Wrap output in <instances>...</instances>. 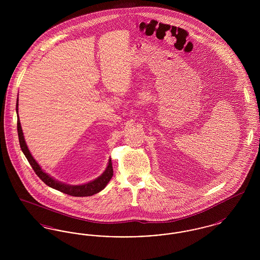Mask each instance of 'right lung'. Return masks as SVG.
Wrapping results in <instances>:
<instances>
[{
    "label": "right lung",
    "mask_w": 260,
    "mask_h": 260,
    "mask_svg": "<svg viewBox=\"0 0 260 260\" xmlns=\"http://www.w3.org/2000/svg\"><path fill=\"white\" fill-rule=\"evenodd\" d=\"M16 113H17V117H18V98L16 100ZM17 133H18L20 148L22 150L26 159L28 160L29 164L33 168L34 172L42 179V181H44L47 185L50 186L55 190H58L64 194L74 196V197L92 196V195L100 192L101 190H103L108 184V182L110 181V179L113 176V167H112L111 159H109L108 165H107L105 171L103 172L101 175H99L98 178H95L92 181H89V182L85 183V184H80V185H70V184H66V183L60 182V181L54 179L52 176H50V174H48L45 171H43L42 168L40 167V165L38 164L37 161L31 155L29 149L27 147V144L25 142L24 136H23V133H22L19 118L17 120Z\"/></svg>",
    "instance_id": "add662e5"
}]
</instances>
